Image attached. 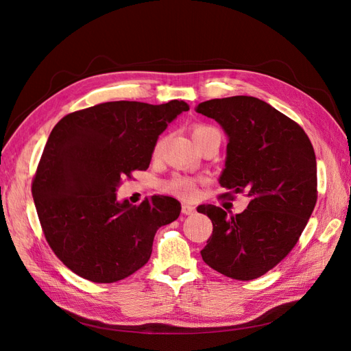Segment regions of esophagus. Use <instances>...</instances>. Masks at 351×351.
Wrapping results in <instances>:
<instances>
[{
    "mask_svg": "<svg viewBox=\"0 0 351 351\" xmlns=\"http://www.w3.org/2000/svg\"><path fill=\"white\" fill-rule=\"evenodd\" d=\"M182 212L184 215H193L196 212V208L192 206V205H187V204H183L182 205Z\"/></svg>",
    "mask_w": 351,
    "mask_h": 351,
    "instance_id": "obj_1",
    "label": "esophagus"
}]
</instances>
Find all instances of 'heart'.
Instances as JSON below:
<instances>
[{
    "label": "heart",
    "mask_w": 351,
    "mask_h": 351,
    "mask_svg": "<svg viewBox=\"0 0 351 351\" xmlns=\"http://www.w3.org/2000/svg\"><path fill=\"white\" fill-rule=\"evenodd\" d=\"M210 130H215L212 125L208 124H195L192 127V136L195 142H197L202 136L206 134ZM165 139H159L155 143L154 147V155H159L162 151V146H164ZM165 190L168 193H171L177 197H182V199H192L196 196L197 192V183L196 180L192 177H186V176H174L171 180H168L167 184H165Z\"/></svg>",
    "instance_id": "heart-1"
}]
</instances>
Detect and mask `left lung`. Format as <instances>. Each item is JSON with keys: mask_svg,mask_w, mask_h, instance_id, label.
<instances>
[{"mask_svg": "<svg viewBox=\"0 0 351 351\" xmlns=\"http://www.w3.org/2000/svg\"><path fill=\"white\" fill-rule=\"evenodd\" d=\"M196 111L218 121L228 136L219 184L250 197L241 214L215 205L197 212L210 218L212 236L202 259L232 280L262 277L289 254L317 200L316 156L309 137L289 117L253 97L200 102Z\"/></svg>", "mask_w": 351, "mask_h": 351, "instance_id": "obj_1", "label": "left lung"}]
</instances>
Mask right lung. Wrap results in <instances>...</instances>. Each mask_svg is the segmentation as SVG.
I'll list each match as a JSON object with an SVG mask.
<instances>
[{
  "label": "right lung",
  "mask_w": 351,
  "mask_h": 351,
  "mask_svg": "<svg viewBox=\"0 0 351 351\" xmlns=\"http://www.w3.org/2000/svg\"><path fill=\"white\" fill-rule=\"evenodd\" d=\"M189 110L184 101H114L67 114L52 129L32 182L49 247L92 282L130 277L149 261L159 227L178 218L180 202L152 196L117 202L123 178L151 164L158 136Z\"/></svg>",
  "instance_id": "right-lung-1"
}]
</instances>
